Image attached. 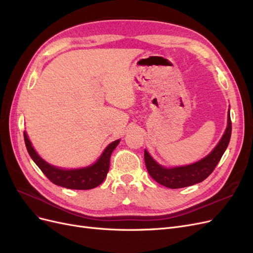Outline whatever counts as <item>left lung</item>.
I'll use <instances>...</instances> for the list:
<instances>
[{
  "mask_svg": "<svg viewBox=\"0 0 253 253\" xmlns=\"http://www.w3.org/2000/svg\"><path fill=\"white\" fill-rule=\"evenodd\" d=\"M232 131L230 113L228 114V126L224 136L220 141L210 154L193 165L186 167L172 168L167 169L159 166L153 159L147 151H144V163L148 172L153 179H155L160 185L170 189H178L188 186L195 185V183L205 180L215 169L221 156L225 153L229 141H230Z\"/></svg>",
  "mask_w": 253,
  "mask_h": 253,
  "instance_id": "obj_1",
  "label": "left lung"
}]
</instances>
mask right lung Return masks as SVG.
Here are the masks:
<instances>
[{
    "mask_svg": "<svg viewBox=\"0 0 253 253\" xmlns=\"http://www.w3.org/2000/svg\"><path fill=\"white\" fill-rule=\"evenodd\" d=\"M24 141L28 154L35 164L40 168L43 174L57 186L75 190H89L98 187L105 179L110 169V158L112 152L117 147L120 140L110 143L103 151L102 155L93 166L77 170H62L50 166L37 154L30 143L26 133L24 132Z\"/></svg>",
    "mask_w": 253,
    "mask_h": 253,
    "instance_id": "right-lung-1",
    "label": "right lung"
}]
</instances>
